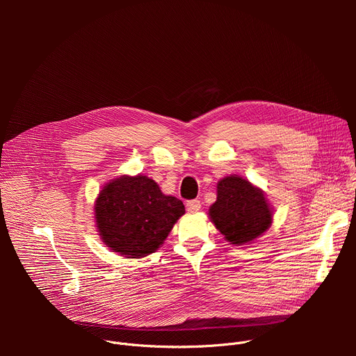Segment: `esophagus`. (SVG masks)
Here are the masks:
<instances>
[{
    "label": "esophagus",
    "mask_w": 356,
    "mask_h": 356,
    "mask_svg": "<svg viewBox=\"0 0 356 356\" xmlns=\"http://www.w3.org/2000/svg\"><path fill=\"white\" fill-rule=\"evenodd\" d=\"M186 209H187V211H188V213H197V211H200V209H201V202H200L198 200L187 201Z\"/></svg>",
    "instance_id": "34e87169"
}]
</instances>
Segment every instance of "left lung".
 Segmentation results:
<instances>
[{
    "instance_id": "1",
    "label": "left lung",
    "mask_w": 356,
    "mask_h": 356,
    "mask_svg": "<svg viewBox=\"0 0 356 356\" xmlns=\"http://www.w3.org/2000/svg\"><path fill=\"white\" fill-rule=\"evenodd\" d=\"M209 217L224 239L232 245H248L262 236L273 222V209L262 188L238 175L217 183V200Z\"/></svg>"
}]
</instances>
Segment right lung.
<instances>
[{
  "label": "right lung",
  "mask_w": 356,
  "mask_h": 356,
  "mask_svg": "<svg viewBox=\"0 0 356 356\" xmlns=\"http://www.w3.org/2000/svg\"><path fill=\"white\" fill-rule=\"evenodd\" d=\"M184 213L179 198L163 194L155 180L143 175L110 180L94 201L101 241L132 259L156 252Z\"/></svg>",
  "instance_id": "1"
}]
</instances>
